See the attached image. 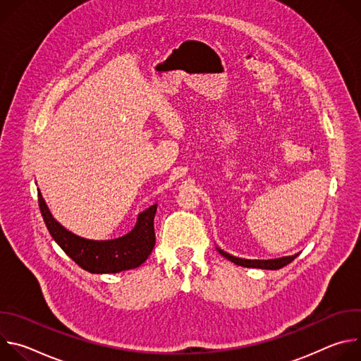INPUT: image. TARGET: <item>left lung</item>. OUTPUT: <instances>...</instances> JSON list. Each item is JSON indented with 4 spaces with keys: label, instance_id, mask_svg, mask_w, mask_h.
Wrapping results in <instances>:
<instances>
[{
    "label": "left lung",
    "instance_id": "1",
    "mask_svg": "<svg viewBox=\"0 0 361 361\" xmlns=\"http://www.w3.org/2000/svg\"><path fill=\"white\" fill-rule=\"evenodd\" d=\"M219 252L226 257L227 260H230L231 263L241 266V267H248V269H263V270H279L283 269L284 266L290 264L298 254L294 255H287V257H280V259H270V260H248V259H240V257L231 255L227 251L219 248Z\"/></svg>",
    "mask_w": 361,
    "mask_h": 361
}]
</instances>
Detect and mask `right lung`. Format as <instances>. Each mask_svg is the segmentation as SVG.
Segmentation results:
<instances>
[{"label":"right lung","mask_w":361,"mask_h":361,"mask_svg":"<svg viewBox=\"0 0 361 361\" xmlns=\"http://www.w3.org/2000/svg\"><path fill=\"white\" fill-rule=\"evenodd\" d=\"M38 202L45 226L56 243L84 270L92 274L120 273L140 267L156 245L154 216L157 204L149 205L137 217L127 234L111 240H90L61 226L51 214L45 200L38 192Z\"/></svg>","instance_id":"obj_1"}]
</instances>
